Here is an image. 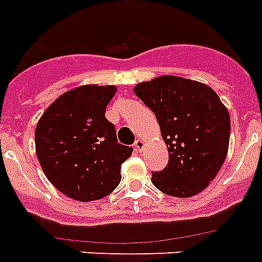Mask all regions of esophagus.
Wrapping results in <instances>:
<instances>
[{
  "mask_svg": "<svg viewBox=\"0 0 262 262\" xmlns=\"http://www.w3.org/2000/svg\"><path fill=\"white\" fill-rule=\"evenodd\" d=\"M134 147H135V150H137V151H142L144 147V142L142 141V139H137V141H135V143H134Z\"/></svg>",
  "mask_w": 262,
  "mask_h": 262,
  "instance_id": "obj_1",
  "label": "esophagus"
}]
</instances>
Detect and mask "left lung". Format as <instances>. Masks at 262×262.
<instances>
[{
	"label": "left lung",
	"instance_id": "obj_1",
	"mask_svg": "<svg viewBox=\"0 0 262 262\" xmlns=\"http://www.w3.org/2000/svg\"><path fill=\"white\" fill-rule=\"evenodd\" d=\"M134 92L156 114L169 151L166 167L152 171L154 187L176 198L200 193L227 156V108L206 83L176 75L138 83Z\"/></svg>",
	"mask_w": 262,
	"mask_h": 262
}]
</instances>
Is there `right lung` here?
<instances>
[{"mask_svg": "<svg viewBox=\"0 0 262 262\" xmlns=\"http://www.w3.org/2000/svg\"><path fill=\"white\" fill-rule=\"evenodd\" d=\"M116 86L83 85L56 98L37 121V160L50 183L69 198L92 202L120 183L133 147L118 142L105 110Z\"/></svg>", "mask_w": 262, "mask_h": 262, "instance_id": "add662e5", "label": "right lung"}]
</instances>
